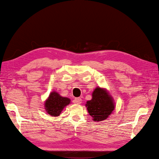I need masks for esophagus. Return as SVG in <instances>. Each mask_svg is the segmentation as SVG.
<instances>
[{"instance_id":"obj_1","label":"esophagus","mask_w":159,"mask_h":159,"mask_svg":"<svg viewBox=\"0 0 159 159\" xmlns=\"http://www.w3.org/2000/svg\"><path fill=\"white\" fill-rule=\"evenodd\" d=\"M74 102L76 104H80L82 102V99L80 98H76L74 99Z\"/></svg>"}]
</instances>
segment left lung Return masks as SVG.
I'll return each instance as SVG.
<instances>
[{
    "instance_id": "obj_1",
    "label": "left lung",
    "mask_w": 159,
    "mask_h": 159,
    "mask_svg": "<svg viewBox=\"0 0 159 159\" xmlns=\"http://www.w3.org/2000/svg\"><path fill=\"white\" fill-rule=\"evenodd\" d=\"M89 115L93 120H105L115 109L111 98L101 88H96L93 93V99L86 104Z\"/></svg>"
}]
</instances>
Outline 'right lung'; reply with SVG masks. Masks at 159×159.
<instances>
[{"mask_svg":"<svg viewBox=\"0 0 159 159\" xmlns=\"http://www.w3.org/2000/svg\"><path fill=\"white\" fill-rule=\"evenodd\" d=\"M70 99L61 97L57 93L52 92L45 102V109L49 115L53 116H59L65 106L69 104Z\"/></svg>","mask_w":159,"mask_h":159,"instance_id":"obj_1","label":"right lung"}]
</instances>
